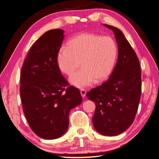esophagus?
<instances>
[{"label":"esophagus","instance_id":"34e87169","mask_svg":"<svg viewBox=\"0 0 159 159\" xmlns=\"http://www.w3.org/2000/svg\"><path fill=\"white\" fill-rule=\"evenodd\" d=\"M80 93H81V97H82V98H84L85 96V95H86V91H85V90L84 89H80Z\"/></svg>","mask_w":159,"mask_h":159}]
</instances>
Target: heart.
I'll return each mask as SVG.
<instances>
[{
  "mask_svg": "<svg viewBox=\"0 0 159 159\" xmlns=\"http://www.w3.org/2000/svg\"><path fill=\"white\" fill-rule=\"evenodd\" d=\"M118 48L112 38L85 32L70 39L66 47H61L56 54L60 71L71 75L69 79L78 88H84L105 81L111 75L116 65Z\"/></svg>",
  "mask_w": 159,
  "mask_h": 159,
  "instance_id": "heart-1",
  "label": "heart"
}]
</instances>
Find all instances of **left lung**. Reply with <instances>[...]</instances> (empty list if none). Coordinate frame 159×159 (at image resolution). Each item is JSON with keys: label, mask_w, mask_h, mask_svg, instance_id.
Returning <instances> with one entry per match:
<instances>
[{"label": "left lung", "mask_w": 159, "mask_h": 159, "mask_svg": "<svg viewBox=\"0 0 159 159\" xmlns=\"http://www.w3.org/2000/svg\"><path fill=\"white\" fill-rule=\"evenodd\" d=\"M111 30L118 46V58L107 81L91 89L87 98L95 103L92 118L95 129L105 136H115L131 126L137 111L141 94V72L138 57L123 32Z\"/></svg>", "instance_id": "obj_1"}]
</instances>
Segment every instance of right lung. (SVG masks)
Here are the masks:
<instances>
[{
    "mask_svg": "<svg viewBox=\"0 0 159 159\" xmlns=\"http://www.w3.org/2000/svg\"><path fill=\"white\" fill-rule=\"evenodd\" d=\"M64 32L50 30L38 38L21 70L20 93L24 113L34 133L48 140L63 135L68 128L70 110L82 102L80 90L69 86L56 62Z\"/></svg>",
    "mask_w": 159,
    "mask_h": 159,
    "instance_id": "right-lung-1",
    "label": "right lung"
}]
</instances>
